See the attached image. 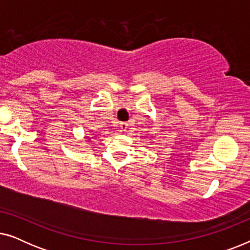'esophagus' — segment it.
<instances>
[{
  "label": "esophagus",
  "mask_w": 250,
  "mask_h": 250,
  "mask_svg": "<svg viewBox=\"0 0 250 250\" xmlns=\"http://www.w3.org/2000/svg\"><path fill=\"white\" fill-rule=\"evenodd\" d=\"M127 126H128V124L126 122L119 123V128H121L122 131H126V129H127Z\"/></svg>",
  "instance_id": "1"
}]
</instances>
